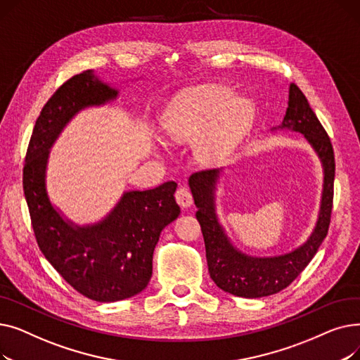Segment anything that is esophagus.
<instances>
[{"label":"esophagus","instance_id":"1","mask_svg":"<svg viewBox=\"0 0 360 360\" xmlns=\"http://www.w3.org/2000/svg\"><path fill=\"white\" fill-rule=\"evenodd\" d=\"M175 200L181 207H190L193 204V194L185 186H179L175 193Z\"/></svg>","mask_w":360,"mask_h":360}]
</instances>
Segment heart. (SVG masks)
Masks as SVG:
<instances>
[{"label":"heart","instance_id":"b5f03b06","mask_svg":"<svg viewBox=\"0 0 360 360\" xmlns=\"http://www.w3.org/2000/svg\"><path fill=\"white\" fill-rule=\"evenodd\" d=\"M254 118V103L226 86H210L178 96L162 118L166 134L194 141V153L204 163L221 160L239 143Z\"/></svg>","mask_w":360,"mask_h":360}]
</instances>
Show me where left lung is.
I'll return each instance as SVG.
<instances>
[{
	"mask_svg": "<svg viewBox=\"0 0 360 360\" xmlns=\"http://www.w3.org/2000/svg\"><path fill=\"white\" fill-rule=\"evenodd\" d=\"M278 128L302 132L324 166V191L318 221L311 238L297 250L273 258H254L238 252L226 238L214 213V186L219 170L205 169L190 176L210 277L221 290L240 297H262L286 289L311 262L330 228L335 174L334 150L327 131L295 83L290 84L289 106Z\"/></svg>",
	"mask_w": 360,
	"mask_h": 360,
	"instance_id": "8db88e82",
	"label": "left lung"
}]
</instances>
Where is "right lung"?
I'll return each instance as SVG.
<instances>
[{
    "instance_id": "right-lung-1",
    "label": "right lung",
    "mask_w": 360,
    "mask_h": 360,
    "mask_svg": "<svg viewBox=\"0 0 360 360\" xmlns=\"http://www.w3.org/2000/svg\"><path fill=\"white\" fill-rule=\"evenodd\" d=\"M117 94L90 70L72 75L42 108L23 167V191L39 250L71 288L96 302L122 300L146 289L160 232L181 213L174 181L125 193L105 220L87 228H74L51 205L45 188L49 147L80 109Z\"/></svg>"
}]
</instances>
